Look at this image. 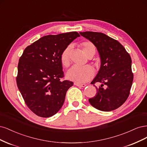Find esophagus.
I'll use <instances>...</instances> for the list:
<instances>
[{
  "label": "esophagus",
  "instance_id": "esophagus-1",
  "mask_svg": "<svg viewBox=\"0 0 147 147\" xmlns=\"http://www.w3.org/2000/svg\"><path fill=\"white\" fill-rule=\"evenodd\" d=\"M75 86H76L78 87H85L86 86V84H79V83H74Z\"/></svg>",
  "mask_w": 147,
  "mask_h": 147
}]
</instances>
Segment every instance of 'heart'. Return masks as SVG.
I'll list each match as a JSON object with an SVG mask.
<instances>
[{
	"label": "heart",
	"mask_w": 147,
	"mask_h": 147,
	"mask_svg": "<svg viewBox=\"0 0 147 147\" xmlns=\"http://www.w3.org/2000/svg\"><path fill=\"white\" fill-rule=\"evenodd\" d=\"M84 54L88 57H92L96 53V48L92 42L90 41L83 42L80 45ZM71 46H68L62 51L60 55L61 63L65 67L68 68L70 65L69 53ZM94 70L90 65H86L82 67H73L67 73L68 78L76 82L83 83L90 80L94 76Z\"/></svg>",
	"instance_id": "b5f03b06"
}]
</instances>
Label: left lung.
I'll return each instance as SVG.
<instances>
[{"label":"left lung","instance_id":"obj_1","mask_svg":"<svg viewBox=\"0 0 147 147\" xmlns=\"http://www.w3.org/2000/svg\"><path fill=\"white\" fill-rule=\"evenodd\" d=\"M81 36L92 42L101 58V67L91 82H98L96 94L88 99L94 108L111 111L120 107L128 98L133 81L131 58L117 40L100 32H80Z\"/></svg>","mask_w":147,"mask_h":147}]
</instances>
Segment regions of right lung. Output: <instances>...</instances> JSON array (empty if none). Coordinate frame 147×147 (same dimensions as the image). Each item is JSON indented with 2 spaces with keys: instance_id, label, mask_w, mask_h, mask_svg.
Returning <instances> with one entry per match:
<instances>
[{
  "instance_id": "1",
  "label": "right lung",
  "mask_w": 147,
  "mask_h": 147,
  "mask_svg": "<svg viewBox=\"0 0 147 147\" xmlns=\"http://www.w3.org/2000/svg\"><path fill=\"white\" fill-rule=\"evenodd\" d=\"M71 32L41 37L28 46L19 60L16 83L29 109L41 117L55 115L73 82L64 78L60 55L77 37Z\"/></svg>"
}]
</instances>
